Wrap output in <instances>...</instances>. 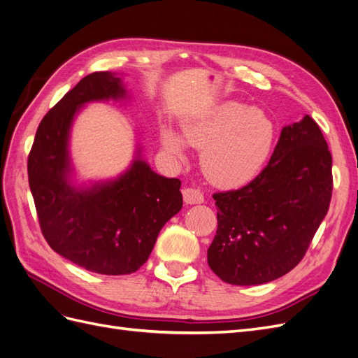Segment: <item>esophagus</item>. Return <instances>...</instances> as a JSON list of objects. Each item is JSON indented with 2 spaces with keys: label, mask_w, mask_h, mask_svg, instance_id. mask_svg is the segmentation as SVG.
<instances>
[{
  "label": "esophagus",
  "mask_w": 358,
  "mask_h": 358,
  "mask_svg": "<svg viewBox=\"0 0 358 358\" xmlns=\"http://www.w3.org/2000/svg\"><path fill=\"white\" fill-rule=\"evenodd\" d=\"M182 196H183V201L187 204H200L204 201L203 192L197 188H185L182 191Z\"/></svg>",
  "instance_id": "obj_1"
}]
</instances>
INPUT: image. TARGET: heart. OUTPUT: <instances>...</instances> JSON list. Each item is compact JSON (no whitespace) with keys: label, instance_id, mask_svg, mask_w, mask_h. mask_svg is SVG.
<instances>
[{"label":"heart","instance_id":"heart-1","mask_svg":"<svg viewBox=\"0 0 358 358\" xmlns=\"http://www.w3.org/2000/svg\"><path fill=\"white\" fill-rule=\"evenodd\" d=\"M275 142V125L259 109L225 101L187 119L180 136L162 128L161 143L170 154L183 157L185 145L203 149L201 167L213 183L227 188L252 180L263 169Z\"/></svg>","mask_w":358,"mask_h":358}]
</instances>
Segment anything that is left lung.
<instances>
[{"instance_id": "8db88e82", "label": "left lung", "mask_w": 358, "mask_h": 358, "mask_svg": "<svg viewBox=\"0 0 358 358\" xmlns=\"http://www.w3.org/2000/svg\"><path fill=\"white\" fill-rule=\"evenodd\" d=\"M331 191V154L306 115L282 128L272 158L254 180L213 194L218 229L208 249L209 267L233 285L284 276L305 257Z\"/></svg>"}]
</instances>
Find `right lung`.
Returning <instances> with one entry per match:
<instances>
[{"instance_id": "right-lung-1", "label": "right lung", "mask_w": 358, "mask_h": 358, "mask_svg": "<svg viewBox=\"0 0 358 358\" xmlns=\"http://www.w3.org/2000/svg\"><path fill=\"white\" fill-rule=\"evenodd\" d=\"M127 96L121 78L95 71L41 119L28 155L40 229L53 251L90 272L128 275L146 263L159 230L182 209L180 180L157 175L138 155L115 180L76 189L69 134L85 103Z\"/></svg>"}]
</instances>
